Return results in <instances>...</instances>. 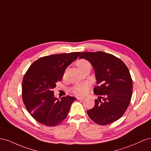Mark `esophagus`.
Returning a JSON list of instances; mask_svg holds the SVG:
<instances>
[{"label":"esophagus","instance_id":"obj_1","mask_svg":"<svg viewBox=\"0 0 151 151\" xmlns=\"http://www.w3.org/2000/svg\"><path fill=\"white\" fill-rule=\"evenodd\" d=\"M76 99L78 100H83L84 99H85V97H77Z\"/></svg>","mask_w":151,"mask_h":151}]
</instances>
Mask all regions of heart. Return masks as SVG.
I'll return each mask as SVG.
<instances>
[{"label":"heart","instance_id":"b5f03b06","mask_svg":"<svg viewBox=\"0 0 151 151\" xmlns=\"http://www.w3.org/2000/svg\"><path fill=\"white\" fill-rule=\"evenodd\" d=\"M76 65L78 67V70L81 71L85 68L87 67H90V64L86 59H79L76 63ZM88 90V86L87 84H78L74 86L71 89V92L76 95V96H83L85 93H87Z\"/></svg>","mask_w":151,"mask_h":151}]
</instances>
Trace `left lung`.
I'll list each match as a JSON object with an SVG mask.
<instances>
[{
  "mask_svg": "<svg viewBox=\"0 0 151 151\" xmlns=\"http://www.w3.org/2000/svg\"><path fill=\"white\" fill-rule=\"evenodd\" d=\"M79 58L92 64L98 85L93 92L99 98L87 111L89 118L99 125L117 121L125 113L132 96L133 82L127 66L114 55L101 51L83 52Z\"/></svg>",
  "mask_w": 151,
  "mask_h": 151,
  "instance_id": "8db88e82",
  "label": "left lung"
}]
</instances>
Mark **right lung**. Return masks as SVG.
I'll list each match as a JSON object with an SVG mask.
<instances>
[{
    "label": "right lung",
    "mask_w": 151,
    "mask_h": 151,
    "mask_svg": "<svg viewBox=\"0 0 151 151\" xmlns=\"http://www.w3.org/2000/svg\"><path fill=\"white\" fill-rule=\"evenodd\" d=\"M81 52L47 55L33 62L24 75L22 99L28 112L37 122L55 127L68 116L74 97L66 96L58 100L54 88L63 77L64 71Z\"/></svg>",
    "instance_id": "add662e5"
}]
</instances>
